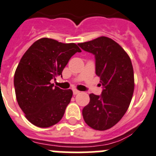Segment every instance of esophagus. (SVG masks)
Wrapping results in <instances>:
<instances>
[{"label":"esophagus","mask_w":156,"mask_h":156,"mask_svg":"<svg viewBox=\"0 0 156 156\" xmlns=\"http://www.w3.org/2000/svg\"><path fill=\"white\" fill-rule=\"evenodd\" d=\"M80 93V91H78V90L77 89H73V94H78Z\"/></svg>","instance_id":"esophagus-1"}]
</instances>
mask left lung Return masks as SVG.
Instances as JSON below:
<instances>
[{"label":"left lung","instance_id":"left-lung-1","mask_svg":"<svg viewBox=\"0 0 156 156\" xmlns=\"http://www.w3.org/2000/svg\"><path fill=\"white\" fill-rule=\"evenodd\" d=\"M95 56L96 75L104 87L101 96L90 94L82 110L85 123L94 130L111 129L124 116L135 88L134 71L129 55L112 39L101 36L78 44Z\"/></svg>","mask_w":156,"mask_h":156}]
</instances>
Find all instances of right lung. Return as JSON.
Segmentation results:
<instances>
[{"label":"right lung","instance_id":"1","mask_svg":"<svg viewBox=\"0 0 156 156\" xmlns=\"http://www.w3.org/2000/svg\"><path fill=\"white\" fill-rule=\"evenodd\" d=\"M81 51L75 43L43 37L24 54L16 68L14 85L17 103L30 123L48 128L60 122L73 91L54 87L51 81L62 77L71 56Z\"/></svg>","mask_w":156,"mask_h":156}]
</instances>
